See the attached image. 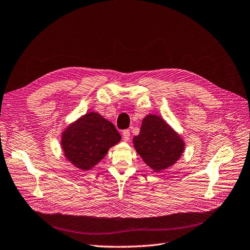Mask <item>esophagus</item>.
I'll return each instance as SVG.
<instances>
[{
	"label": "esophagus",
	"instance_id": "1",
	"mask_svg": "<svg viewBox=\"0 0 250 250\" xmlns=\"http://www.w3.org/2000/svg\"><path fill=\"white\" fill-rule=\"evenodd\" d=\"M123 137H124V140L125 142H127L128 140H130V131H128V130L123 131Z\"/></svg>",
	"mask_w": 250,
	"mask_h": 250
}]
</instances>
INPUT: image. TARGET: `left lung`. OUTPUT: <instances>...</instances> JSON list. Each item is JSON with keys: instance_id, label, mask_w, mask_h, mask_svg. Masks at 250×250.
Listing matches in <instances>:
<instances>
[{"instance_id": "obj_1", "label": "left lung", "mask_w": 250, "mask_h": 250, "mask_svg": "<svg viewBox=\"0 0 250 250\" xmlns=\"http://www.w3.org/2000/svg\"><path fill=\"white\" fill-rule=\"evenodd\" d=\"M134 147L144 163L154 172H162L173 166L184 151L179 134L158 115H146L140 133L133 139Z\"/></svg>"}]
</instances>
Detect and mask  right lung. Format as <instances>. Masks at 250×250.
Instances as JSON below:
<instances>
[{"label":"right lung","mask_w":250,"mask_h":250,"mask_svg":"<svg viewBox=\"0 0 250 250\" xmlns=\"http://www.w3.org/2000/svg\"><path fill=\"white\" fill-rule=\"evenodd\" d=\"M120 140L122 136L112 123L90 111L64 128L61 145L64 158L72 165L79 170L88 171Z\"/></svg>","instance_id":"right-lung-1"}]
</instances>
